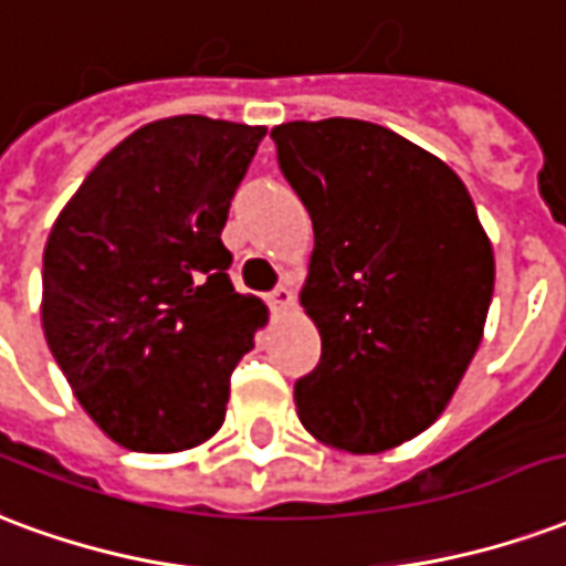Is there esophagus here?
Wrapping results in <instances>:
<instances>
[{
    "label": "esophagus",
    "mask_w": 566,
    "mask_h": 566,
    "mask_svg": "<svg viewBox=\"0 0 566 566\" xmlns=\"http://www.w3.org/2000/svg\"><path fill=\"white\" fill-rule=\"evenodd\" d=\"M268 304L274 307V311H289L292 304H295V292L289 286H277L271 295H268Z\"/></svg>",
    "instance_id": "obj_1"
}]
</instances>
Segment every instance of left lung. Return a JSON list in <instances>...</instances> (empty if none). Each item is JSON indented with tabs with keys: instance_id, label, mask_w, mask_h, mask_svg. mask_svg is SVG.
Listing matches in <instances>:
<instances>
[{
	"instance_id": "1",
	"label": "left lung",
	"mask_w": 566,
	"mask_h": 566,
	"mask_svg": "<svg viewBox=\"0 0 566 566\" xmlns=\"http://www.w3.org/2000/svg\"><path fill=\"white\" fill-rule=\"evenodd\" d=\"M316 247L301 307L323 337L295 382L301 424L328 447L386 452L447 410L476 356L494 255L461 177L365 119L271 129Z\"/></svg>"
}]
</instances>
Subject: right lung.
<instances>
[{
  "instance_id": "obj_1",
  "label": "right lung",
  "mask_w": 566,
  "mask_h": 566,
  "mask_svg": "<svg viewBox=\"0 0 566 566\" xmlns=\"http://www.w3.org/2000/svg\"><path fill=\"white\" fill-rule=\"evenodd\" d=\"M265 126L147 123L86 175L44 247L41 325L74 398L135 452L220 431L265 304L238 295L222 243Z\"/></svg>"
}]
</instances>
